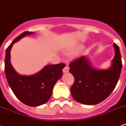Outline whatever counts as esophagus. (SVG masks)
<instances>
[{
    "label": "esophagus",
    "mask_w": 126,
    "mask_h": 126,
    "mask_svg": "<svg viewBox=\"0 0 126 126\" xmlns=\"http://www.w3.org/2000/svg\"><path fill=\"white\" fill-rule=\"evenodd\" d=\"M69 67H68V66H65V67L63 68V71L64 73H68V72H69Z\"/></svg>",
    "instance_id": "obj_1"
}]
</instances>
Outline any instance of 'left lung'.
<instances>
[{"instance_id": "1", "label": "left lung", "mask_w": 126, "mask_h": 126, "mask_svg": "<svg viewBox=\"0 0 126 126\" xmlns=\"http://www.w3.org/2000/svg\"><path fill=\"white\" fill-rule=\"evenodd\" d=\"M115 55L107 69L93 67L89 59L81 57L69 64V72L75 82L71 93L76 101L86 105H94L107 98L116 87L120 76L122 63L120 48L113 45Z\"/></svg>"}]
</instances>
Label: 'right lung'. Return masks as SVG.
Masks as SVG:
<instances>
[{"mask_svg": "<svg viewBox=\"0 0 126 126\" xmlns=\"http://www.w3.org/2000/svg\"><path fill=\"white\" fill-rule=\"evenodd\" d=\"M33 32H24L15 38L6 50L4 72L8 83L16 97L29 106H39L46 103L52 94L55 84L63 75L64 63L46 65L32 75H22L14 69L10 63V51L13 44Z\"/></svg>", "mask_w": 126, "mask_h": 126, "instance_id": "1", "label": "right lung"}]
</instances>
